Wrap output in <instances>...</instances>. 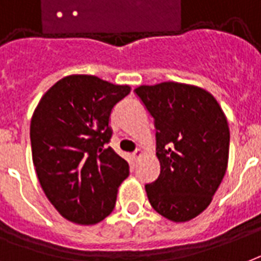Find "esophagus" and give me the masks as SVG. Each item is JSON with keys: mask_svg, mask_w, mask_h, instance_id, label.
I'll return each mask as SVG.
<instances>
[{"mask_svg": "<svg viewBox=\"0 0 261 261\" xmlns=\"http://www.w3.org/2000/svg\"><path fill=\"white\" fill-rule=\"evenodd\" d=\"M133 156H134V159L136 160H140L142 156H144V150L142 149H136V152L133 153Z\"/></svg>", "mask_w": 261, "mask_h": 261, "instance_id": "1", "label": "esophagus"}]
</instances>
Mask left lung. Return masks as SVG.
Masks as SVG:
<instances>
[{
	"label": "left lung",
	"mask_w": 261,
	"mask_h": 261,
	"mask_svg": "<svg viewBox=\"0 0 261 261\" xmlns=\"http://www.w3.org/2000/svg\"><path fill=\"white\" fill-rule=\"evenodd\" d=\"M136 94L155 119L160 174L145 185L149 203L170 221H190L209 206L227 171V117L210 92L191 84L140 86Z\"/></svg>",
	"instance_id": "left-lung-1"
}]
</instances>
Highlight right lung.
Returning <instances> with one entry per match:
<instances>
[{"instance_id":"obj_1","label":"right lung","mask_w":261,"mask_h":261,"mask_svg":"<svg viewBox=\"0 0 261 261\" xmlns=\"http://www.w3.org/2000/svg\"><path fill=\"white\" fill-rule=\"evenodd\" d=\"M96 76L61 79L38 102L30 123L33 163L44 194L62 217L92 225L115 207L128 163L106 144L113 106L128 95Z\"/></svg>"}]
</instances>
